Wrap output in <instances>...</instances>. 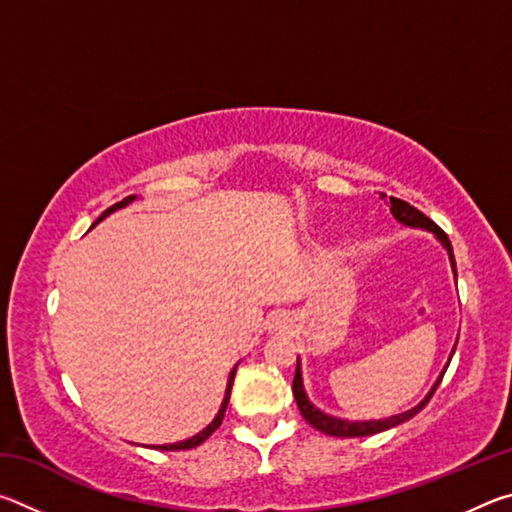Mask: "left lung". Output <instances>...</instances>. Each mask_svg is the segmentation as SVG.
Here are the masks:
<instances>
[{
    "instance_id": "obj_1",
    "label": "left lung",
    "mask_w": 512,
    "mask_h": 512,
    "mask_svg": "<svg viewBox=\"0 0 512 512\" xmlns=\"http://www.w3.org/2000/svg\"><path fill=\"white\" fill-rule=\"evenodd\" d=\"M384 196H386V194H381L379 198H384ZM388 201H391V214L395 216L397 221H402V223H406V225H415V228H427V230H431L433 235H436L440 241H443V246L447 248V253H449V259H452V268H454V275H456L454 250H452V244H449L445 230H440L438 225L433 223L427 214H422V212L418 210V207H413L411 203L402 201V198H393V196H391V198H388ZM454 350H456V345H454ZM452 354H454V352H452ZM449 359H452V357H449ZM445 370H447V368H445ZM445 370H443V375H445ZM443 375L438 377L436 386L431 388V393H429L427 397H424V400H422L418 406H413L411 411L400 413V415H393V418H386V420L348 422V420L332 418V415H325V413H320L318 409H314V404H311V402L307 400L305 388H302L300 361H298V366H296V377H293V397H296V402H298L300 415H302V418H305L314 429L327 433V436H336V438H359V436H372V433L386 431V429H391V427H397V424H402V422H406V420H411L415 413H420V411L424 409V406H427V402L431 400L433 393H436L438 384H440V381H443Z\"/></svg>"
}]
</instances>
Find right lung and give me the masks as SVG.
Here are the masks:
<instances>
[{"label":"right lung","instance_id":"add662e5","mask_svg":"<svg viewBox=\"0 0 512 512\" xmlns=\"http://www.w3.org/2000/svg\"><path fill=\"white\" fill-rule=\"evenodd\" d=\"M135 196H126L124 201H119V203H115L112 207H108L106 212H103L101 216H99V221L101 219H106V216L110 214V212H115L117 207H124V205H128L133 201ZM232 381H235V370L230 372V381H228V391H225V397H223V404H221V411L216 413V418L212 420V424H207V427L201 431V433H196L194 438H189V440H183V443H176V445H155V449H164V452H178V449H192V447H198L201 443H205L207 438L212 436V433L221 427V422H223V415H225V409H228V402H230V391H232Z\"/></svg>","mask_w":512,"mask_h":512}]
</instances>
